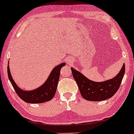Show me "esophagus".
<instances>
[{"instance_id":"34e87169","label":"esophagus","mask_w":134,"mask_h":134,"mask_svg":"<svg viewBox=\"0 0 134 134\" xmlns=\"http://www.w3.org/2000/svg\"><path fill=\"white\" fill-rule=\"evenodd\" d=\"M72 63V60H67V64H71Z\"/></svg>"}]
</instances>
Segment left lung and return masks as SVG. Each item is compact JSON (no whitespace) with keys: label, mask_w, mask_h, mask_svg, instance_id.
I'll return each mask as SVG.
<instances>
[{"label":"left lung","mask_w":134,"mask_h":134,"mask_svg":"<svg viewBox=\"0 0 134 134\" xmlns=\"http://www.w3.org/2000/svg\"><path fill=\"white\" fill-rule=\"evenodd\" d=\"M72 76L83 98L87 101H99L111 98L116 93L125 74V64L116 76L103 82H94L71 67Z\"/></svg>","instance_id":"8db88e82"}]
</instances>
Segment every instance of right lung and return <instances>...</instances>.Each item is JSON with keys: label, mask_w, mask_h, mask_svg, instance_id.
<instances>
[{"label": "right lung", "mask_w": 134, "mask_h": 134, "mask_svg": "<svg viewBox=\"0 0 134 134\" xmlns=\"http://www.w3.org/2000/svg\"><path fill=\"white\" fill-rule=\"evenodd\" d=\"M65 65V63H62L54 67L44 84L32 91H24L17 86L10 74L9 64L7 65V74L15 91L21 99L28 103H42L50 101L53 98L57 87L60 69Z\"/></svg>", "instance_id": "add662e5"}]
</instances>
